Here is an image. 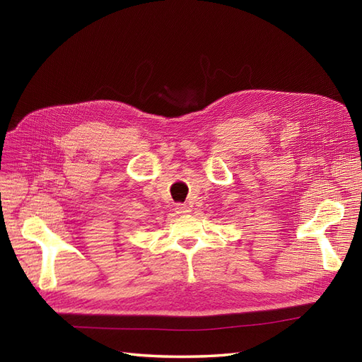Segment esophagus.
I'll return each instance as SVG.
<instances>
[{
    "label": "esophagus",
    "mask_w": 362,
    "mask_h": 362,
    "mask_svg": "<svg viewBox=\"0 0 362 362\" xmlns=\"http://www.w3.org/2000/svg\"><path fill=\"white\" fill-rule=\"evenodd\" d=\"M175 210H177L178 214H185V213L190 211V208H189V205H185V204H178L177 206H175Z\"/></svg>",
    "instance_id": "obj_1"
}]
</instances>
